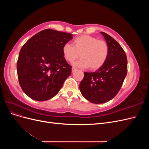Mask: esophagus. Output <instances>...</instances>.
<instances>
[{
	"mask_svg": "<svg viewBox=\"0 0 149 149\" xmlns=\"http://www.w3.org/2000/svg\"><path fill=\"white\" fill-rule=\"evenodd\" d=\"M76 70H77V69H76V68H74V67H73V68H72V72H74Z\"/></svg>",
	"mask_w": 149,
	"mask_h": 149,
	"instance_id": "obj_1",
	"label": "esophagus"
}]
</instances>
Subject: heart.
I'll list each match as a JSON object with an SVG mask.
<instances>
[{
  "label": "heart",
  "instance_id": "heart-1",
  "mask_svg": "<svg viewBox=\"0 0 149 149\" xmlns=\"http://www.w3.org/2000/svg\"><path fill=\"white\" fill-rule=\"evenodd\" d=\"M73 46L69 43L62 47L65 59L73 63L81 56V59L75 63L81 68H89L96 70L101 68L107 61L109 54V47L106 42L89 35L78 36L73 39Z\"/></svg>",
  "mask_w": 149,
  "mask_h": 149
}]
</instances>
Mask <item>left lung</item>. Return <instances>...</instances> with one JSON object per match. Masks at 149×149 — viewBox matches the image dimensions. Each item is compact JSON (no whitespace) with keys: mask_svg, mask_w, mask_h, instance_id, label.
<instances>
[{"mask_svg":"<svg viewBox=\"0 0 149 149\" xmlns=\"http://www.w3.org/2000/svg\"><path fill=\"white\" fill-rule=\"evenodd\" d=\"M109 47V56L95 72H84L79 84L82 95L94 104L104 103L118 93L127 73V59L119 43L104 32H101Z\"/></svg>","mask_w":149,"mask_h":149,"instance_id":"left-lung-1","label":"left lung"}]
</instances>
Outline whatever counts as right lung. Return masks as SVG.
<instances>
[{
  "label": "right lung",
  "mask_w": 149,
  "mask_h": 149,
  "mask_svg": "<svg viewBox=\"0 0 149 149\" xmlns=\"http://www.w3.org/2000/svg\"><path fill=\"white\" fill-rule=\"evenodd\" d=\"M73 35L45 29L33 35L22 47L17 63L18 79L23 91L32 100L44 101L60 91L71 73V66L62 47Z\"/></svg>",
  "instance_id": "add662e5"
}]
</instances>
